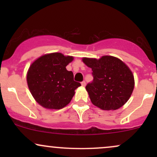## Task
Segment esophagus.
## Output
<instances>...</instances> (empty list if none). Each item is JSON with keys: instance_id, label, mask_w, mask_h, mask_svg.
Masks as SVG:
<instances>
[{"instance_id": "1", "label": "esophagus", "mask_w": 157, "mask_h": 157, "mask_svg": "<svg viewBox=\"0 0 157 157\" xmlns=\"http://www.w3.org/2000/svg\"><path fill=\"white\" fill-rule=\"evenodd\" d=\"M81 85H82V86H86V81H82V82H81Z\"/></svg>"}]
</instances>
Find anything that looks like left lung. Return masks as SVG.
<instances>
[{"mask_svg":"<svg viewBox=\"0 0 157 157\" xmlns=\"http://www.w3.org/2000/svg\"><path fill=\"white\" fill-rule=\"evenodd\" d=\"M92 69V82L86 86L91 101L102 110H116L130 98L134 87L133 74L126 65L117 57L103 56L97 60L82 59Z\"/></svg>","mask_w":157,"mask_h":157,"instance_id":"1","label":"left lung"}]
</instances>
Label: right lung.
Segmentation results:
<instances>
[{
  "label": "right lung",
  "instance_id": "obj_1",
  "mask_svg": "<svg viewBox=\"0 0 157 157\" xmlns=\"http://www.w3.org/2000/svg\"><path fill=\"white\" fill-rule=\"evenodd\" d=\"M72 57L52 53L39 57L31 65L27 83L34 98L46 109H60L69 103L75 90L81 86L74 80L73 72L66 66Z\"/></svg>",
  "mask_w": 157,
  "mask_h": 157
}]
</instances>
